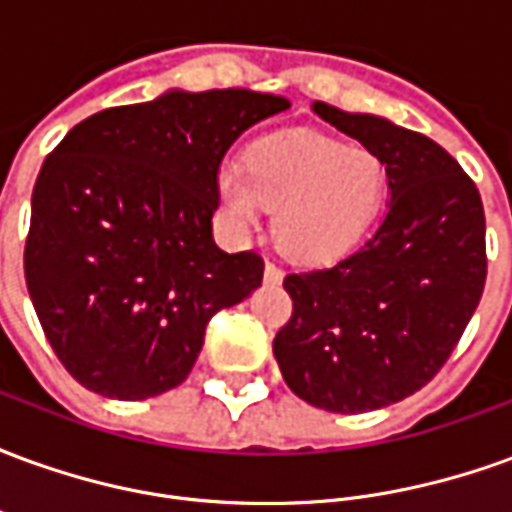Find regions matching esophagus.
I'll list each match as a JSON object with an SVG mask.
<instances>
[{
    "mask_svg": "<svg viewBox=\"0 0 512 512\" xmlns=\"http://www.w3.org/2000/svg\"><path fill=\"white\" fill-rule=\"evenodd\" d=\"M263 277H266L268 285H279L285 274H282V268H277L274 263H266V268H263Z\"/></svg>",
    "mask_w": 512,
    "mask_h": 512,
    "instance_id": "34e87169",
    "label": "esophagus"
}]
</instances>
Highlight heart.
<instances>
[{
    "label": "heart",
    "mask_w": 512,
    "mask_h": 512,
    "mask_svg": "<svg viewBox=\"0 0 512 512\" xmlns=\"http://www.w3.org/2000/svg\"><path fill=\"white\" fill-rule=\"evenodd\" d=\"M227 230L246 235L274 213V238L293 260L329 266L351 255L386 200V169L365 147L310 128L257 136L244 164L227 161L213 180Z\"/></svg>",
    "instance_id": "b5f03b06"
}]
</instances>
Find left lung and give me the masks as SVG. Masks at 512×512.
Wrapping results in <instances>:
<instances>
[{
	"mask_svg": "<svg viewBox=\"0 0 512 512\" xmlns=\"http://www.w3.org/2000/svg\"><path fill=\"white\" fill-rule=\"evenodd\" d=\"M315 112L381 158L389 202L354 255L285 277L293 318L274 356L301 400L365 414L428 384L472 321L485 285L483 200L428 136L323 101Z\"/></svg>",
	"mask_w": 512,
	"mask_h": 512,
	"instance_id": "1",
	"label": "left lung"
}]
</instances>
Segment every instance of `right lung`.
<instances>
[{"label": "right lung", "instance_id": "obj_1", "mask_svg": "<svg viewBox=\"0 0 512 512\" xmlns=\"http://www.w3.org/2000/svg\"><path fill=\"white\" fill-rule=\"evenodd\" d=\"M288 98L167 90L73 126L32 191L24 274L65 370L90 392L147 400L186 381L213 312L263 282L255 252L213 241V180L246 128Z\"/></svg>", "mask_w": 512, "mask_h": 512}]
</instances>
